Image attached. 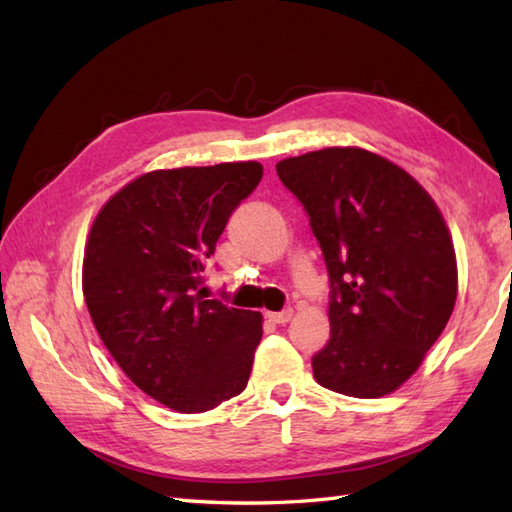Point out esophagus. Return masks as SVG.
<instances>
[{
    "label": "esophagus",
    "mask_w": 512,
    "mask_h": 512,
    "mask_svg": "<svg viewBox=\"0 0 512 512\" xmlns=\"http://www.w3.org/2000/svg\"><path fill=\"white\" fill-rule=\"evenodd\" d=\"M266 317L273 321V323H288L292 319V310L286 308V310H281V312H268Z\"/></svg>",
    "instance_id": "obj_1"
}]
</instances>
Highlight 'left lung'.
Segmentation results:
<instances>
[{
  "instance_id": "8db88e82",
  "label": "left lung",
  "mask_w": 512,
  "mask_h": 512,
  "mask_svg": "<svg viewBox=\"0 0 512 512\" xmlns=\"http://www.w3.org/2000/svg\"><path fill=\"white\" fill-rule=\"evenodd\" d=\"M303 204L330 277V341L317 383L354 398L398 389L438 341L458 297L455 250L436 202L394 162L328 147L277 162Z\"/></svg>"
}]
</instances>
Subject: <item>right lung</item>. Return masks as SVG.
Masks as SVG:
<instances>
[{
  "instance_id": "add662e5",
  "label": "right lung",
  "mask_w": 512,
  "mask_h": 512,
  "mask_svg": "<svg viewBox=\"0 0 512 512\" xmlns=\"http://www.w3.org/2000/svg\"><path fill=\"white\" fill-rule=\"evenodd\" d=\"M264 176L259 162L160 169L96 215L83 295L101 341L147 396L200 413L242 394L262 314L206 299L202 273L228 217Z\"/></svg>"
}]
</instances>
